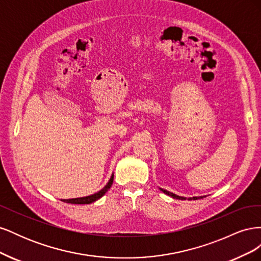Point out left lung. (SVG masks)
<instances>
[{
  "label": "left lung",
  "mask_w": 261,
  "mask_h": 261,
  "mask_svg": "<svg viewBox=\"0 0 261 261\" xmlns=\"http://www.w3.org/2000/svg\"><path fill=\"white\" fill-rule=\"evenodd\" d=\"M160 191L161 192H163L164 194H167L168 196H171L172 198H175V199H179V200H184V199H186L185 197H181V196H177V195H175V194H173V193H170V192H168V191H165V189H163V188H160ZM203 197H206V196H200V197H191V198L189 199H194V200H197V199H200V198H203Z\"/></svg>",
  "instance_id": "left-lung-1"
}]
</instances>
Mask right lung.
<instances>
[{"mask_svg":"<svg viewBox=\"0 0 261 261\" xmlns=\"http://www.w3.org/2000/svg\"><path fill=\"white\" fill-rule=\"evenodd\" d=\"M113 178H114V174H112L111 178L109 179L108 184L101 189V191H99L98 193H94L90 196H86V197H81V198H72V199H62V201L64 202H67V203H75V204H88V203H91V202H94L96 200L100 199L102 196H103L109 189L110 187L112 186L113 184Z\"/></svg>","mask_w":261,"mask_h":261,"instance_id":"add662e5","label":"right lung"}]
</instances>
